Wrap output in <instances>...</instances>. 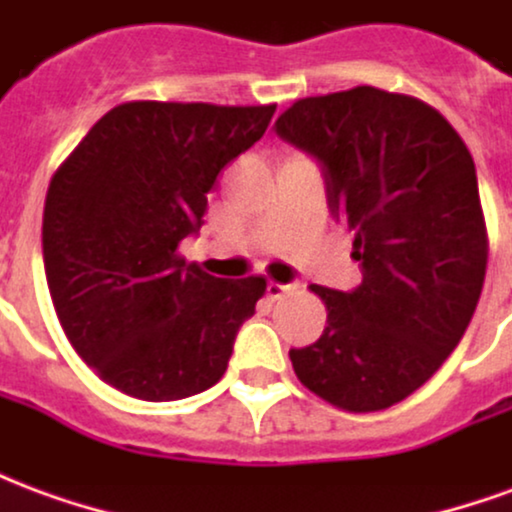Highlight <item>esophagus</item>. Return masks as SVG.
<instances>
[{"label": "esophagus", "instance_id": "esophagus-1", "mask_svg": "<svg viewBox=\"0 0 512 512\" xmlns=\"http://www.w3.org/2000/svg\"><path fill=\"white\" fill-rule=\"evenodd\" d=\"M285 293H290V285H282V282H268V285H266V296L271 301L282 299Z\"/></svg>", "mask_w": 512, "mask_h": 512}]
</instances>
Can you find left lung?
<instances>
[{
	"label": "left lung",
	"instance_id": "1",
	"mask_svg": "<svg viewBox=\"0 0 512 512\" xmlns=\"http://www.w3.org/2000/svg\"><path fill=\"white\" fill-rule=\"evenodd\" d=\"M274 131L321 167L362 268L348 293L312 285L326 329L290 348L293 370L345 411L395 406L455 351L480 301L488 238L472 153L433 106L376 87L301 98Z\"/></svg>",
	"mask_w": 512,
	"mask_h": 512
}]
</instances>
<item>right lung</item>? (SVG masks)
<instances>
[{"label":"right lung","mask_w":512,"mask_h":512,"mask_svg":"<svg viewBox=\"0 0 512 512\" xmlns=\"http://www.w3.org/2000/svg\"><path fill=\"white\" fill-rule=\"evenodd\" d=\"M277 106L134 101L95 123L51 178L43 266L62 329L106 384L164 403L227 370L266 279H219L178 257L208 191Z\"/></svg>","instance_id":"1"}]
</instances>
